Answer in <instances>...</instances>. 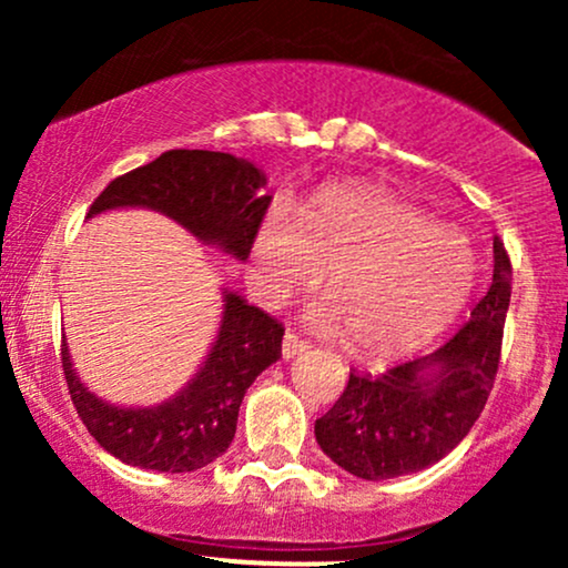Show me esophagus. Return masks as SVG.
<instances>
[{
    "instance_id": "1",
    "label": "esophagus",
    "mask_w": 568,
    "mask_h": 568,
    "mask_svg": "<svg viewBox=\"0 0 568 568\" xmlns=\"http://www.w3.org/2000/svg\"><path fill=\"white\" fill-rule=\"evenodd\" d=\"M304 349H310V344L304 342V338H298L296 334H285V338H283V357L285 361H291V357H296V355H302Z\"/></svg>"
}]
</instances>
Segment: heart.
<instances>
[{
    "mask_svg": "<svg viewBox=\"0 0 568 568\" xmlns=\"http://www.w3.org/2000/svg\"><path fill=\"white\" fill-rule=\"evenodd\" d=\"M304 323L325 336L347 334L363 357H397L425 347L456 321L473 285L467 247L425 213L371 186L334 184L291 219L275 205L251 237L247 283L280 306L317 283Z\"/></svg>",
    "mask_w": 568,
    "mask_h": 568,
    "instance_id": "b5f03b06",
    "label": "heart"
}]
</instances>
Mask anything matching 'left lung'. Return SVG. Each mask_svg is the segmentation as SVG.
Instances as JSON below:
<instances>
[{
    "label": "left lung",
    "mask_w": 568,
    "mask_h": 568,
    "mask_svg": "<svg viewBox=\"0 0 568 568\" xmlns=\"http://www.w3.org/2000/svg\"><path fill=\"white\" fill-rule=\"evenodd\" d=\"M510 283V258L494 237L491 285L465 328L382 376L349 371L342 397L315 422L323 454L357 478L387 480L425 470L459 446L494 387Z\"/></svg>",
    "instance_id": "8db88e82"
}]
</instances>
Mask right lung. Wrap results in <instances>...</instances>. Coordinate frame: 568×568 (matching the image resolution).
Wrapping results in <instances>:
<instances>
[{
	"label": "right lung",
	"instance_id": "1",
	"mask_svg": "<svg viewBox=\"0 0 568 568\" xmlns=\"http://www.w3.org/2000/svg\"><path fill=\"white\" fill-rule=\"evenodd\" d=\"M253 162L205 149H173L135 168L98 194L88 219L120 207H146L226 256L245 262L251 237L272 197ZM219 334L197 374L158 406H114L84 387L61 344L71 403L88 433L120 462L158 473H192L230 448L237 410L256 376L283 355L285 328L230 288Z\"/></svg>",
	"mask_w": 568,
	"mask_h": 568
}]
</instances>
